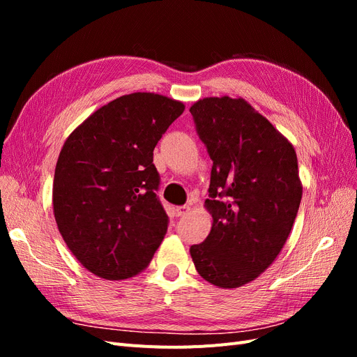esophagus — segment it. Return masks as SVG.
Here are the masks:
<instances>
[{"label": "esophagus", "mask_w": 357, "mask_h": 357, "mask_svg": "<svg viewBox=\"0 0 357 357\" xmlns=\"http://www.w3.org/2000/svg\"><path fill=\"white\" fill-rule=\"evenodd\" d=\"M190 207L189 205H180V207H177L176 208V214L178 215V218H183V215H186V214H189L190 213Z\"/></svg>", "instance_id": "1"}]
</instances>
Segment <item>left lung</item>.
<instances>
[{"mask_svg":"<svg viewBox=\"0 0 357 357\" xmlns=\"http://www.w3.org/2000/svg\"><path fill=\"white\" fill-rule=\"evenodd\" d=\"M213 160V223L190 247L198 274L222 289L253 282L289 238L302 198L294 146L243 98L210 96L190 107Z\"/></svg>","mask_w":357,"mask_h":357,"instance_id":"left-lung-1","label":"left lung"}]
</instances>
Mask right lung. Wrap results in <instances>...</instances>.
<instances>
[{
    "instance_id": "right-lung-1",
    "label": "right lung",
    "mask_w": 357,
    "mask_h": 357,
    "mask_svg": "<svg viewBox=\"0 0 357 357\" xmlns=\"http://www.w3.org/2000/svg\"><path fill=\"white\" fill-rule=\"evenodd\" d=\"M185 104L134 92L102 105L63 143L53 214L75 259L105 280L139 274L168 229L153 150Z\"/></svg>"
}]
</instances>
